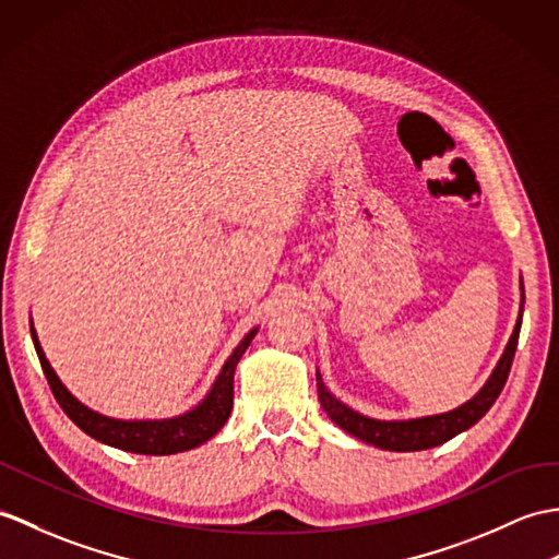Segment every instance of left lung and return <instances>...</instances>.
I'll list each match as a JSON object with an SVG mask.
<instances>
[{
	"label": "left lung",
	"mask_w": 559,
	"mask_h": 559,
	"mask_svg": "<svg viewBox=\"0 0 559 559\" xmlns=\"http://www.w3.org/2000/svg\"><path fill=\"white\" fill-rule=\"evenodd\" d=\"M519 290H522L519 317L496 369L490 371L486 383L478 388V393L466 402H462L460 407L450 412H440V414H428V417H417V419H373L353 407H347L345 402L335 397L326 388V383H323L321 373L317 369V391H319L321 407L326 409L331 421L338 424L343 431L381 450L417 452V450H428V448L448 443L450 438H455L457 433L466 431V428H472L478 419L484 417V414L492 407V402L498 400L500 391L504 388V381H508L516 341H519V331H522V314H524V281L522 278H519Z\"/></svg>",
	"instance_id": "left-lung-1"
}]
</instances>
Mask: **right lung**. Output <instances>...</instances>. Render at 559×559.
<instances>
[{"instance_id":"1","label":"right lung","mask_w":559,"mask_h":559,"mask_svg":"<svg viewBox=\"0 0 559 559\" xmlns=\"http://www.w3.org/2000/svg\"><path fill=\"white\" fill-rule=\"evenodd\" d=\"M257 331L259 329L254 326L250 333H245V338L228 355L224 367H221L210 393L188 412L166 419H116L83 405V402L61 383L57 371L49 365L40 341H37V333L31 321L35 353L40 357V365L49 381L51 393H55L61 409L69 414V419L90 438L99 440V443L126 452H135V455H176V452L200 448L224 428L233 409V376H236L238 361L245 355V349L250 347Z\"/></svg>"}]
</instances>
